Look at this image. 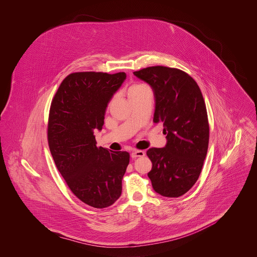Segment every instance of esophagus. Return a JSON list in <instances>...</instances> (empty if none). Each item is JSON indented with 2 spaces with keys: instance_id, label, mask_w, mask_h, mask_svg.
<instances>
[{
  "instance_id": "34e87169",
  "label": "esophagus",
  "mask_w": 257,
  "mask_h": 257,
  "mask_svg": "<svg viewBox=\"0 0 257 257\" xmlns=\"http://www.w3.org/2000/svg\"><path fill=\"white\" fill-rule=\"evenodd\" d=\"M132 157L133 158H137V157H143L146 155V152L144 150H134L132 152Z\"/></svg>"
}]
</instances>
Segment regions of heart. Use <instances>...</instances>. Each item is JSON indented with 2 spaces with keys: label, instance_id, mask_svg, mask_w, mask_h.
Masks as SVG:
<instances>
[{
  "label": "heart",
  "instance_id": "b5f03b06",
  "mask_svg": "<svg viewBox=\"0 0 257 257\" xmlns=\"http://www.w3.org/2000/svg\"><path fill=\"white\" fill-rule=\"evenodd\" d=\"M147 87L144 84H135L133 85L130 89H128V95H132V94H135V93H138L142 90H145L147 89Z\"/></svg>",
  "mask_w": 257,
  "mask_h": 257
}]
</instances>
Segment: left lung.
<instances>
[{
	"mask_svg": "<svg viewBox=\"0 0 257 257\" xmlns=\"http://www.w3.org/2000/svg\"><path fill=\"white\" fill-rule=\"evenodd\" d=\"M134 74L153 90V121L162 122L167 144L147 151L154 191L177 198L197 182L207 155L210 126L206 104L197 82L177 68L151 66Z\"/></svg>",
	"mask_w": 257,
	"mask_h": 257,
	"instance_id": "obj_1",
	"label": "left lung"
}]
</instances>
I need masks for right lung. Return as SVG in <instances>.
I'll use <instances>...</instances> for the list:
<instances>
[{
  "instance_id": "right-lung-1",
  "label": "right lung",
  "mask_w": 257,
  "mask_h": 257,
  "mask_svg": "<svg viewBox=\"0 0 257 257\" xmlns=\"http://www.w3.org/2000/svg\"><path fill=\"white\" fill-rule=\"evenodd\" d=\"M125 78L124 72L69 74L50 105L47 141L55 165L74 195L97 209L119 198L130 163L128 152L98 147L94 136L103 128L110 98Z\"/></svg>"
}]
</instances>
